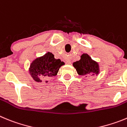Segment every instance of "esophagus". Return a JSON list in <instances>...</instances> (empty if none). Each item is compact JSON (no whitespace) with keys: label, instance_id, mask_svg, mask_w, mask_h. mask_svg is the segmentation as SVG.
I'll return each instance as SVG.
<instances>
[{"label":"esophagus","instance_id":"obj_1","mask_svg":"<svg viewBox=\"0 0 127 127\" xmlns=\"http://www.w3.org/2000/svg\"><path fill=\"white\" fill-rule=\"evenodd\" d=\"M67 63H68V64H70V60H68V61H67Z\"/></svg>","mask_w":127,"mask_h":127}]
</instances>
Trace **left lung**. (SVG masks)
Listing matches in <instances>:
<instances>
[{"instance_id":"obj_1","label":"left lung","mask_w":127,"mask_h":127,"mask_svg":"<svg viewBox=\"0 0 127 127\" xmlns=\"http://www.w3.org/2000/svg\"><path fill=\"white\" fill-rule=\"evenodd\" d=\"M73 66L75 68L77 74L82 76H93L99 73V65L96 62L92 60L86 53H83L81 56L79 61L73 63Z\"/></svg>"}]
</instances>
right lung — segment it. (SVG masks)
Masks as SVG:
<instances>
[{
	"instance_id": "right-lung-1",
	"label": "right lung",
	"mask_w": 127,
	"mask_h": 127,
	"mask_svg": "<svg viewBox=\"0 0 127 127\" xmlns=\"http://www.w3.org/2000/svg\"><path fill=\"white\" fill-rule=\"evenodd\" d=\"M64 62L55 59L53 54L48 52L43 57L37 58L30 65V73L36 82H41L43 78H50L57 75L60 67ZM48 82V81H46Z\"/></svg>"
}]
</instances>
